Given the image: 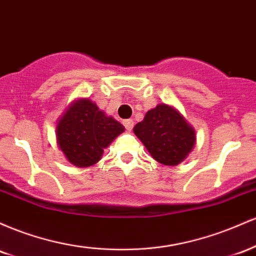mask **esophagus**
Instances as JSON below:
<instances>
[{
    "instance_id": "34e87169",
    "label": "esophagus",
    "mask_w": 256,
    "mask_h": 256,
    "mask_svg": "<svg viewBox=\"0 0 256 256\" xmlns=\"http://www.w3.org/2000/svg\"><path fill=\"white\" fill-rule=\"evenodd\" d=\"M122 124H124V126L126 128V130L128 131H131L132 128H134V120L132 119H126L122 122Z\"/></svg>"
}]
</instances>
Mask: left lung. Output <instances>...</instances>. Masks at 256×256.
<instances>
[{
	"label": "left lung",
	"mask_w": 256,
	"mask_h": 256,
	"mask_svg": "<svg viewBox=\"0 0 256 256\" xmlns=\"http://www.w3.org/2000/svg\"><path fill=\"white\" fill-rule=\"evenodd\" d=\"M154 160L166 166L183 162L196 144V131L173 106L160 104L134 128Z\"/></svg>",
	"instance_id": "8db88e82"
}]
</instances>
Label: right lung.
<instances>
[{
    "instance_id": "add662e5",
    "label": "right lung",
    "mask_w": 256,
    "mask_h": 256,
    "mask_svg": "<svg viewBox=\"0 0 256 256\" xmlns=\"http://www.w3.org/2000/svg\"><path fill=\"white\" fill-rule=\"evenodd\" d=\"M125 131L113 116L89 98H77L58 120L56 143L68 162L89 167L101 160L104 150Z\"/></svg>"
}]
</instances>
